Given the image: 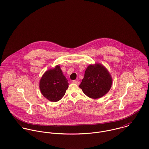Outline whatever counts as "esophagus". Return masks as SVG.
I'll use <instances>...</instances> for the list:
<instances>
[{
	"label": "esophagus",
	"mask_w": 149,
	"mask_h": 149,
	"mask_svg": "<svg viewBox=\"0 0 149 149\" xmlns=\"http://www.w3.org/2000/svg\"><path fill=\"white\" fill-rule=\"evenodd\" d=\"M72 83H73V84H76V85H79V84H80V81H77V80H73V81H72Z\"/></svg>",
	"instance_id": "esophagus-1"
}]
</instances>
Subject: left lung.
<instances>
[{
	"mask_svg": "<svg viewBox=\"0 0 149 149\" xmlns=\"http://www.w3.org/2000/svg\"><path fill=\"white\" fill-rule=\"evenodd\" d=\"M111 84L112 78L108 70L104 66L97 63L87 67L79 87L87 97L98 99L109 92Z\"/></svg>",
	"mask_w": 149,
	"mask_h": 149,
	"instance_id": "1",
	"label": "left lung"
}]
</instances>
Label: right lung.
Returning a JSON list of instances; mask_svg holds the SVG:
<instances>
[{
	"label": "right lung",
	"instance_id": "obj_1",
	"mask_svg": "<svg viewBox=\"0 0 149 149\" xmlns=\"http://www.w3.org/2000/svg\"><path fill=\"white\" fill-rule=\"evenodd\" d=\"M68 81L59 65L46 71L39 83L42 95L51 102H57L61 99L68 88Z\"/></svg>",
	"mask_w": 149,
	"mask_h": 149
}]
</instances>
